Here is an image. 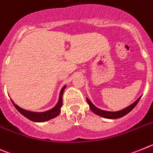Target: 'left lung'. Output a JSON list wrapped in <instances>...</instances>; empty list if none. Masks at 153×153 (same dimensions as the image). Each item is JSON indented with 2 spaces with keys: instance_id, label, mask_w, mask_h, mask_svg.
<instances>
[{
  "instance_id": "1",
  "label": "left lung",
  "mask_w": 153,
  "mask_h": 153,
  "mask_svg": "<svg viewBox=\"0 0 153 153\" xmlns=\"http://www.w3.org/2000/svg\"><path fill=\"white\" fill-rule=\"evenodd\" d=\"M141 97L142 96L139 97L137 100L135 101V102H134L133 103L130 105H128V107H126V108H123V109L119 110V111H105V110L100 109V108H97L96 106H95V105L93 104L92 102L89 100V99L86 98V100H87L88 104V105H89L90 109H91L94 113L99 115V116L105 118V119H119V118H122V117H123L124 115H126V114H128L129 111H132V110L135 108V106L137 105L139 101L140 100Z\"/></svg>"
}]
</instances>
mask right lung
<instances>
[{
  "mask_svg": "<svg viewBox=\"0 0 153 153\" xmlns=\"http://www.w3.org/2000/svg\"><path fill=\"white\" fill-rule=\"evenodd\" d=\"M66 85L64 86L61 89L60 94H59V98H58V101L57 102V104L53 107L51 109L47 110L45 111H28V110L24 109V108H21L18 105H16L13 100L11 99V102L14 104V107L17 108L18 111L21 115H23L24 116L26 117L29 120L32 121V122H35V123H43V122H46V121L51 120V119H54L55 117L58 116L61 112V108L62 106V95L65 89Z\"/></svg>",
  "mask_w": 153,
  "mask_h": 153,
  "instance_id": "right-lung-1",
  "label": "right lung"
}]
</instances>
